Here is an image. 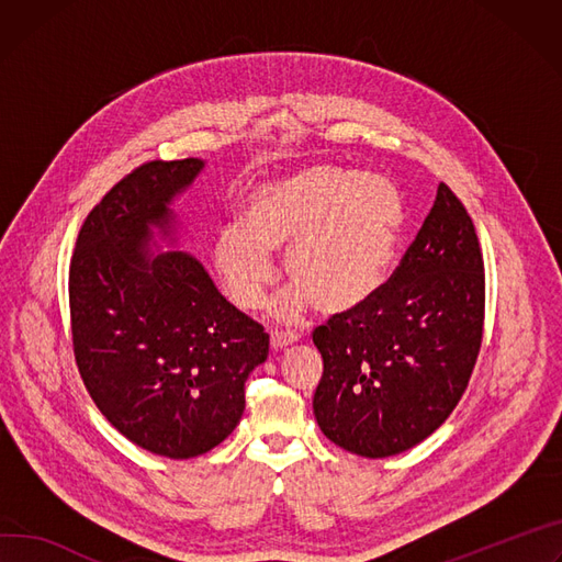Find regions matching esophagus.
<instances>
[{"label":"esophagus","mask_w":562,"mask_h":562,"mask_svg":"<svg viewBox=\"0 0 562 562\" xmlns=\"http://www.w3.org/2000/svg\"><path fill=\"white\" fill-rule=\"evenodd\" d=\"M300 340L297 334L293 331H271V347L278 351V349H286L289 345H295Z\"/></svg>","instance_id":"34e87169"}]
</instances>
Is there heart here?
<instances>
[{
  "label": "heart",
  "instance_id": "heart-1",
  "mask_svg": "<svg viewBox=\"0 0 562 562\" xmlns=\"http://www.w3.org/2000/svg\"><path fill=\"white\" fill-rule=\"evenodd\" d=\"M403 203L379 175L314 164L255 186L244 203V228L224 226L215 267L239 310L252 312L273 282V250L286 248L293 284L273 314L293 323L314 302L323 314H347L387 282L401 241Z\"/></svg>",
  "mask_w": 562,
  "mask_h": 562
}]
</instances>
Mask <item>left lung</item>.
Returning a JSON list of instances; mask_svg holds the SVG:
<instances>
[{"mask_svg":"<svg viewBox=\"0 0 562 562\" xmlns=\"http://www.w3.org/2000/svg\"><path fill=\"white\" fill-rule=\"evenodd\" d=\"M482 325L484 262L475 226L439 183L385 286L314 331L325 366L314 415L325 437L370 459L422 443L462 398Z\"/></svg>","mask_w":562,"mask_h":562,"instance_id":"obj_1","label":"left lung"}]
</instances>
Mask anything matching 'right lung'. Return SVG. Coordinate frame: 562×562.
Returning a JSON list of instances; mask_svg holds the SVG:
<instances>
[{"instance_id": "1", "label": "right lung", "mask_w": 562, "mask_h": 562, "mask_svg": "<svg viewBox=\"0 0 562 562\" xmlns=\"http://www.w3.org/2000/svg\"><path fill=\"white\" fill-rule=\"evenodd\" d=\"M206 168L151 161L85 220L69 271L74 353L105 419L170 459L220 446L244 415V383L269 334L181 250L175 201Z\"/></svg>"}]
</instances>
